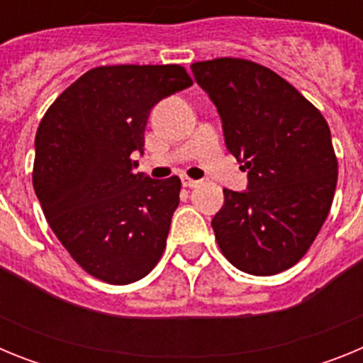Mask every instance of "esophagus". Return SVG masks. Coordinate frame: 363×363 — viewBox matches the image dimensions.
I'll return each instance as SVG.
<instances>
[{
    "mask_svg": "<svg viewBox=\"0 0 363 363\" xmlns=\"http://www.w3.org/2000/svg\"><path fill=\"white\" fill-rule=\"evenodd\" d=\"M198 184H200V182H196V179L189 178V176H182V185H184V187H196Z\"/></svg>",
    "mask_w": 363,
    "mask_h": 363,
    "instance_id": "34e87169",
    "label": "esophagus"
}]
</instances>
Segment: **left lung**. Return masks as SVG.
Here are the masks:
<instances>
[{
	"mask_svg": "<svg viewBox=\"0 0 363 363\" xmlns=\"http://www.w3.org/2000/svg\"><path fill=\"white\" fill-rule=\"evenodd\" d=\"M221 118L247 191L223 189L211 225L236 269L271 277L293 267L322 229L338 179L322 112L277 72L240 57L191 65Z\"/></svg>",
	"mask_w": 363,
	"mask_h": 363,
	"instance_id": "left-lung-1",
	"label": "left lung"
}]
</instances>
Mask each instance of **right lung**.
I'll list each match as a JSON object with an SVG mask.
<instances>
[{
    "label": "right lung",
    "instance_id": "obj_1",
    "mask_svg": "<svg viewBox=\"0 0 363 363\" xmlns=\"http://www.w3.org/2000/svg\"><path fill=\"white\" fill-rule=\"evenodd\" d=\"M192 85L179 65L96 67L57 96L36 133L32 184L50 229L91 277L127 285L158 264L178 176L134 172L150 108Z\"/></svg>",
    "mask_w": 363,
    "mask_h": 363
}]
</instances>
